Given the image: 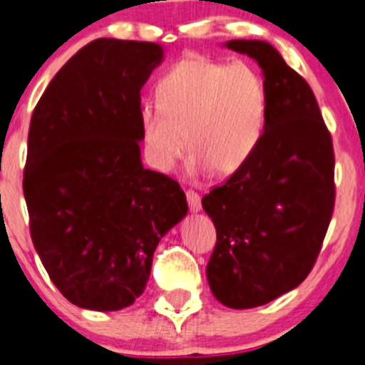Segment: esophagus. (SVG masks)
<instances>
[{
	"label": "esophagus",
	"mask_w": 365,
	"mask_h": 365,
	"mask_svg": "<svg viewBox=\"0 0 365 365\" xmlns=\"http://www.w3.org/2000/svg\"><path fill=\"white\" fill-rule=\"evenodd\" d=\"M186 199H188V205H190V210H192L193 213L200 212L202 210V205H200V197L199 193L193 192V190H188L186 192Z\"/></svg>",
	"instance_id": "esophagus-1"
}]
</instances>
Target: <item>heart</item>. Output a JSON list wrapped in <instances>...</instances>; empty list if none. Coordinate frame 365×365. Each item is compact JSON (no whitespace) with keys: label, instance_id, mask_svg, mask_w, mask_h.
Instances as JSON below:
<instances>
[{"label":"heart","instance_id":"b5f03b06","mask_svg":"<svg viewBox=\"0 0 365 365\" xmlns=\"http://www.w3.org/2000/svg\"><path fill=\"white\" fill-rule=\"evenodd\" d=\"M155 98L141 110V130L159 168H172L190 145L193 172L232 175L259 146L267 90L248 63L182 59L163 73Z\"/></svg>","mask_w":365,"mask_h":365}]
</instances>
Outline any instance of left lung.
I'll list each match as a JSON object with an SVG mask.
<instances>
[{"mask_svg":"<svg viewBox=\"0 0 365 365\" xmlns=\"http://www.w3.org/2000/svg\"><path fill=\"white\" fill-rule=\"evenodd\" d=\"M226 46L262 68L267 115L248 163L202 197L217 230L206 277L220 304L248 309L312 272L335 208V153L315 93L277 48L259 39Z\"/></svg>","mask_w":365,"mask_h":365,"instance_id":"8db88e82","label":"left lung"}]
</instances>
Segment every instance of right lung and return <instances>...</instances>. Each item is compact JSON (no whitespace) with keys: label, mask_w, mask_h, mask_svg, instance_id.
<instances>
[{"label":"right lung","mask_w":365,"mask_h":365,"mask_svg":"<svg viewBox=\"0 0 365 365\" xmlns=\"http://www.w3.org/2000/svg\"><path fill=\"white\" fill-rule=\"evenodd\" d=\"M160 61L157 43L96 39L53 76L30 119V237L50 280L85 309L135 302L157 244L188 213L179 182L141 163V88Z\"/></svg>","instance_id":"right-lung-1"}]
</instances>
